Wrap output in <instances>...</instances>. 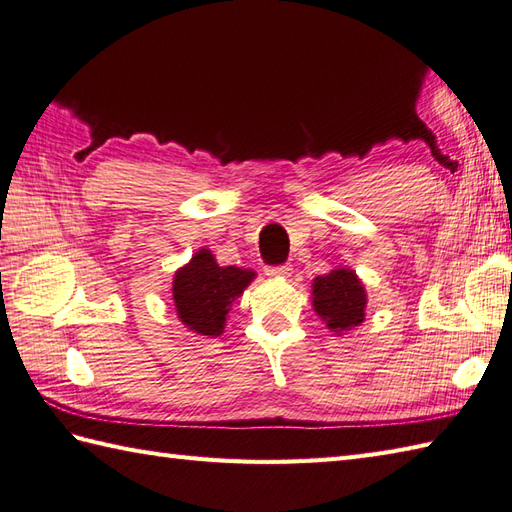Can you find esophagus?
Returning <instances> with one entry per match:
<instances>
[{
    "label": "esophagus",
    "mask_w": 512,
    "mask_h": 512,
    "mask_svg": "<svg viewBox=\"0 0 512 512\" xmlns=\"http://www.w3.org/2000/svg\"><path fill=\"white\" fill-rule=\"evenodd\" d=\"M290 270H292V268H290L288 264H284V266H266V275H268V277H275V279H277V277L281 279V277H288Z\"/></svg>",
    "instance_id": "34e87169"
}]
</instances>
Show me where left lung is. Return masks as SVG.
Returning a JSON list of instances; mask_svg holds the SVG:
<instances>
[{
  "instance_id": "8db88e82",
  "label": "left lung",
  "mask_w": 512,
  "mask_h": 512,
  "mask_svg": "<svg viewBox=\"0 0 512 512\" xmlns=\"http://www.w3.org/2000/svg\"><path fill=\"white\" fill-rule=\"evenodd\" d=\"M312 308L325 328L341 336L365 321L367 292L352 268H334L312 281Z\"/></svg>"
}]
</instances>
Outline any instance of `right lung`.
I'll return each mask as SVG.
<instances>
[{"label":"right lung","mask_w":512,"mask_h":512,"mask_svg":"<svg viewBox=\"0 0 512 512\" xmlns=\"http://www.w3.org/2000/svg\"><path fill=\"white\" fill-rule=\"evenodd\" d=\"M255 277L257 273L250 268L220 266L209 248H200L171 281L178 319L191 332L215 339L226 328L233 301L244 295Z\"/></svg>","instance_id":"add662e5"}]
</instances>
